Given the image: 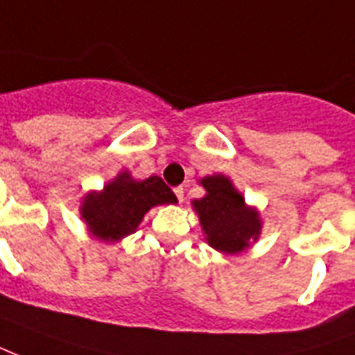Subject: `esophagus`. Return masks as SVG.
Returning <instances> with one entry per match:
<instances>
[{
    "instance_id": "1",
    "label": "esophagus",
    "mask_w": 355,
    "mask_h": 355,
    "mask_svg": "<svg viewBox=\"0 0 355 355\" xmlns=\"http://www.w3.org/2000/svg\"><path fill=\"white\" fill-rule=\"evenodd\" d=\"M175 196H177V199L182 203L184 201V188L182 186H178V188H175Z\"/></svg>"
}]
</instances>
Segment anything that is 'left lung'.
<instances>
[{
	"label": "left lung",
	"mask_w": 355,
	"mask_h": 355,
	"mask_svg": "<svg viewBox=\"0 0 355 355\" xmlns=\"http://www.w3.org/2000/svg\"><path fill=\"white\" fill-rule=\"evenodd\" d=\"M207 196L193 201V211L207 235V243L224 254L246 250L261 233L259 212L244 203V198L224 175L205 177Z\"/></svg>",
	"instance_id": "8db88e82"
}]
</instances>
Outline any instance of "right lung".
<instances>
[{
  "label": "right lung",
  "mask_w": 355,
  "mask_h": 355,
  "mask_svg": "<svg viewBox=\"0 0 355 355\" xmlns=\"http://www.w3.org/2000/svg\"><path fill=\"white\" fill-rule=\"evenodd\" d=\"M169 203H177V196L162 178L154 175L135 180L124 171L101 191L84 196L80 216L94 237L105 243H118L137 231L152 207Z\"/></svg>",
  "instance_id": "add662e5"
}]
</instances>
